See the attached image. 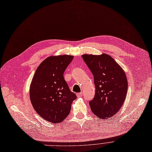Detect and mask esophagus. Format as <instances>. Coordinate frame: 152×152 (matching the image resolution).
Returning <instances> with one entry per match:
<instances>
[{
    "label": "esophagus",
    "mask_w": 152,
    "mask_h": 152,
    "mask_svg": "<svg viewBox=\"0 0 152 152\" xmlns=\"http://www.w3.org/2000/svg\"><path fill=\"white\" fill-rule=\"evenodd\" d=\"M76 96L77 98H80L81 96H82V93H76Z\"/></svg>",
    "instance_id": "1"
}]
</instances>
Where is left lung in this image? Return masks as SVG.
<instances>
[{"instance_id": "8db88e82", "label": "left lung", "mask_w": 152, "mask_h": 152, "mask_svg": "<svg viewBox=\"0 0 152 152\" xmlns=\"http://www.w3.org/2000/svg\"><path fill=\"white\" fill-rule=\"evenodd\" d=\"M94 77L95 94L89 102L91 112L107 119L118 112L125 101L128 82L121 66L109 55L82 56Z\"/></svg>"}]
</instances>
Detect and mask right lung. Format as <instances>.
I'll list each match as a JSON object with an SVG mask.
<instances>
[{
  "label": "right lung",
  "mask_w": 152,
  "mask_h": 152,
  "mask_svg": "<svg viewBox=\"0 0 152 152\" xmlns=\"http://www.w3.org/2000/svg\"><path fill=\"white\" fill-rule=\"evenodd\" d=\"M73 58L66 54L47 58L39 65L31 80V104L39 116L48 122H62L77 98L64 77V72Z\"/></svg>",
  "instance_id": "add662e5"
}]
</instances>
